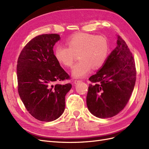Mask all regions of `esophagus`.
I'll return each instance as SVG.
<instances>
[{"instance_id": "obj_1", "label": "esophagus", "mask_w": 149, "mask_h": 149, "mask_svg": "<svg viewBox=\"0 0 149 149\" xmlns=\"http://www.w3.org/2000/svg\"><path fill=\"white\" fill-rule=\"evenodd\" d=\"M80 82H81V80H74V84H78Z\"/></svg>"}]
</instances>
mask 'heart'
<instances>
[{"label": "heart", "mask_w": 149, "mask_h": 149, "mask_svg": "<svg viewBox=\"0 0 149 149\" xmlns=\"http://www.w3.org/2000/svg\"><path fill=\"white\" fill-rule=\"evenodd\" d=\"M67 47L57 45L54 50L56 60L67 68L73 66L78 55L80 60L72 70L76 78H83L91 68L99 69L105 63L109 52V42L102 35L80 33L66 42Z\"/></svg>", "instance_id": "obj_1"}]
</instances>
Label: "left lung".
<instances>
[{"instance_id":"left-lung-1","label":"left lung","mask_w":149,"mask_h":149,"mask_svg":"<svg viewBox=\"0 0 149 149\" xmlns=\"http://www.w3.org/2000/svg\"><path fill=\"white\" fill-rule=\"evenodd\" d=\"M118 45L97 73L91 76L86 96L89 111L99 118L118 114L127 104L136 80V68L132 53L118 36Z\"/></svg>"}]
</instances>
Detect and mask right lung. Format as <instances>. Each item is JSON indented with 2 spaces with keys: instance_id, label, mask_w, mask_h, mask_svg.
Instances as JSON below:
<instances>
[{
  "instance_id": "right-lung-1",
  "label": "right lung",
  "mask_w": 149,
  "mask_h": 149,
  "mask_svg": "<svg viewBox=\"0 0 149 149\" xmlns=\"http://www.w3.org/2000/svg\"><path fill=\"white\" fill-rule=\"evenodd\" d=\"M60 39L56 33L38 35L22 49L17 66L18 92L33 118L51 122L63 113L65 96L72 85L56 84L70 76L55 58L53 46Z\"/></svg>"
}]
</instances>
